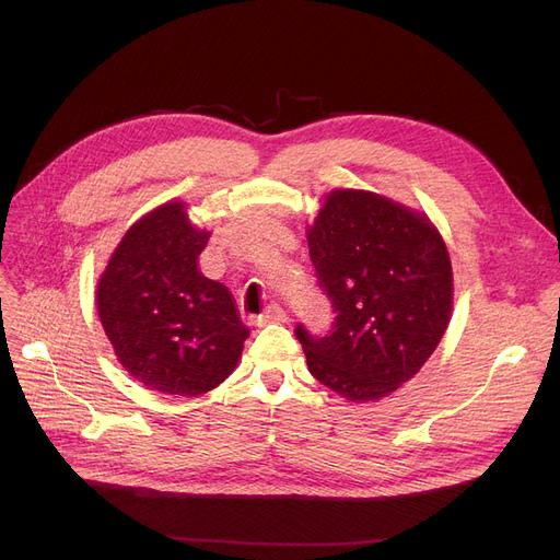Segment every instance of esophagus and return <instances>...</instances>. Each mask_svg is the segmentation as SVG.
Here are the masks:
<instances>
[{"mask_svg": "<svg viewBox=\"0 0 560 560\" xmlns=\"http://www.w3.org/2000/svg\"><path fill=\"white\" fill-rule=\"evenodd\" d=\"M285 319V311L279 304H270L265 306V311L260 313V325H275V322H283Z\"/></svg>", "mask_w": 560, "mask_h": 560, "instance_id": "esophagus-1", "label": "esophagus"}]
</instances>
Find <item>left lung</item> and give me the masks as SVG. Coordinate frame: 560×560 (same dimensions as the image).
Listing matches in <instances>:
<instances>
[{
  "label": "left lung",
  "mask_w": 560,
  "mask_h": 560,
  "mask_svg": "<svg viewBox=\"0 0 560 560\" xmlns=\"http://www.w3.org/2000/svg\"><path fill=\"white\" fill-rule=\"evenodd\" d=\"M317 285L336 313L327 334L295 336L311 374L347 397L390 395L433 354L452 315V265L433 224L363 190H336L308 229Z\"/></svg>",
  "instance_id": "1"
}]
</instances>
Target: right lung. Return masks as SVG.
<instances>
[{
    "instance_id": "1",
    "label": "right lung",
    "mask_w": 560,
    "mask_h": 560,
    "mask_svg": "<svg viewBox=\"0 0 560 560\" xmlns=\"http://www.w3.org/2000/svg\"><path fill=\"white\" fill-rule=\"evenodd\" d=\"M206 243L209 233L190 226L182 203H165L127 231L97 285L117 359L165 395L220 386L249 338L226 285L197 270Z\"/></svg>"
}]
</instances>
